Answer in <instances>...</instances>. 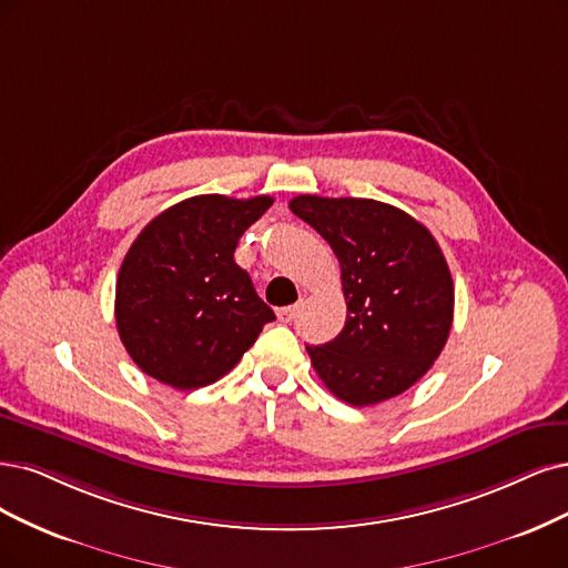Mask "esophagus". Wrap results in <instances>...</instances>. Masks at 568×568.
Returning a JSON list of instances; mask_svg holds the SVG:
<instances>
[{"instance_id":"1","label":"esophagus","mask_w":568,"mask_h":568,"mask_svg":"<svg viewBox=\"0 0 568 568\" xmlns=\"http://www.w3.org/2000/svg\"><path fill=\"white\" fill-rule=\"evenodd\" d=\"M297 316H300V306L278 308V321H281V323H292Z\"/></svg>"}]
</instances>
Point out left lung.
Listing matches in <instances>:
<instances>
[{"label":"left lung","mask_w":568,"mask_h":568,"mask_svg":"<svg viewBox=\"0 0 568 568\" xmlns=\"http://www.w3.org/2000/svg\"><path fill=\"white\" fill-rule=\"evenodd\" d=\"M290 210L329 243L342 266L346 325L306 346L321 382L353 407L405 393L443 353L454 281L430 231L372 199L295 196Z\"/></svg>","instance_id":"8db88e82"}]
</instances>
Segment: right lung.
I'll list each match as a JSON object with an SVG mask.
<instances>
[{
  "instance_id": "obj_1",
  "label": "right lung",
  "mask_w": 568,
  "mask_h": 568,
  "mask_svg": "<svg viewBox=\"0 0 568 568\" xmlns=\"http://www.w3.org/2000/svg\"><path fill=\"white\" fill-rule=\"evenodd\" d=\"M271 203L203 194L140 231L119 268L114 316L144 374L178 390L213 384L276 318L234 260L243 231Z\"/></svg>"
}]
</instances>
